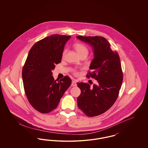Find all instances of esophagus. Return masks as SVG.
<instances>
[{
  "instance_id": "esophagus-1",
  "label": "esophagus",
  "mask_w": 148,
  "mask_h": 148,
  "mask_svg": "<svg viewBox=\"0 0 148 148\" xmlns=\"http://www.w3.org/2000/svg\"><path fill=\"white\" fill-rule=\"evenodd\" d=\"M71 85H72L73 86H76L77 85V82H76L75 81H74V80L72 81V83H71Z\"/></svg>"
}]
</instances>
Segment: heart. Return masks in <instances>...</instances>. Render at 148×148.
<instances>
[{
    "label": "heart",
    "instance_id": "1",
    "mask_svg": "<svg viewBox=\"0 0 148 148\" xmlns=\"http://www.w3.org/2000/svg\"><path fill=\"white\" fill-rule=\"evenodd\" d=\"M74 47L75 48V50L77 51V54L80 56H86L88 54V49L87 48V47L84 45L83 44L80 43V42H77L75 43L74 45ZM67 52V49H64L62 53V57L64 58V56H65L66 53ZM73 73L75 75H77L78 74V72L76 71H73Z\"/></svg>",
    "mask_w": 148,
    "mask_h": 148
}]
</instances>
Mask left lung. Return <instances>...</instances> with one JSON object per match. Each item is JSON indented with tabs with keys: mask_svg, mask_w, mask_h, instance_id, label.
I'll return each instance as SVG.
<instances>
[{
	"mask_svg": "<svg viewBox=\"0 0 148 148\" xmlns=\"http://www.w3.org/2000/svg\"><path fill=\"white\" fill-rule=\"evenodd\" d=\"M77 39L91 45L94 59L86 77L94 78L97 84L77 83L81 90L77 97L78 108L86 115L92 117L109 110L119 95L123 74L118 53L111 49L110 44L102 36H77Z\"/></svg>",
	"mask_w": 148,
	"mask_h": 148,
	"instance_id": "1",
	"label": "left lung"
}]
</instances>
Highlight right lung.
Listing matches in <instances>:
<instances>
[{
    "instance_id": "add662e5",
    "label": "right lung",
    "mask_w": 148,
    "mask_h": 148,
    "mask_svg": "<svg viewBox=\"0 0 148 148\" xmlns=\"http://www.w3.org/2000/svg\"><path fill=\"white\" fill-rule=\"evenodd\" d=\"M71 36L53 34L34 44L22 70L25 95L35 110L42 114L56 109L71 86L68 76L56 82L51 71L61 62L64 45Z\"/></svg>"
}]
</instances>
